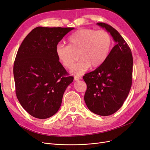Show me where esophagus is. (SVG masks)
I'll list each match as a JSON object with an SVG mask.
<instances>
[{
    "label": "esophagus",
    "mask_w": 150,
    "mask_h": 150,
    "mask_svg": "<svg viewBox=\"0 0 150 150\" xmlns=\"http://www.w3.org/2000/svg\"><path fill=\"white\" fill-rule=\"evenodd\" d=\"M74 79L75 81H79L81 79V77L80 76H75L74 77Z\"/></svg>",
    "instance_id": "obj_1"
}]
</instances>
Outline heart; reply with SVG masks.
Segmentation results:
<instances>
[{"label":"heart","instance_id":"obj_1","mask_svg":"<svg viewBox=\"0 0 150 150\" xmlns=\"http://www.w3.org/2000/svg\"><path fill=\"white\" fill-rule=\"evenodd\" d=\"M69 45L57 44L55 52L61 64L67 69L73 66L79 54L80 61L71 70L72 74L79 76L91 66L96 68L105 62L112 47V38L105 30L81 29L68 38Z\"/></svg>","mask_w":150,"mask_h":150}]
</instances>
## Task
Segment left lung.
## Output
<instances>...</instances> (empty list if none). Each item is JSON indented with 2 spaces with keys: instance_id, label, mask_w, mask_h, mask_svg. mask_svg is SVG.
I'll return each instance as SVG.
<instances>
[{
  "instance_id": "8db88e82",
  "label": "left lung",
  "mask_w": 150,
  "mask_h": 150,
  "mask_svg": "<svg viewBox=\"0 0 150 150\" xmlns=\"http://www.w3.org/2000/svg\"><path fill=\"white\" fill-rule=\"evenodd\" d=\"M97 25L110 33L116 44L102 65L83 76L87 84L84 99L91 111L106 116L116 112L128 97L133 61L129 47L118 32L103 22Z\"/></svg>"
}]
</instances>
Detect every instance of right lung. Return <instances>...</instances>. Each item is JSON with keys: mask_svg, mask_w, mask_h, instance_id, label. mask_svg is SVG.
Listing matches in <instances>:
<instances>
[{"mask_svg": "<svg viewBox=\"0 0 150 150\" xmlns=\"http://www.w3.org/2000/svg\"><path fill=\"white\" fill-rule=\"evenodd\" d=\"M72 29L37 27L18 49L13 69L16 96L22 108L36 118L55 115L65 90L73 81L55 52L59 42Z\"/></svg>", "mask_w": 150, "mask_h": 150, "instance_id": "add662e5", "label": "right lung"}]
</instances>
